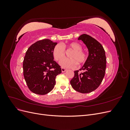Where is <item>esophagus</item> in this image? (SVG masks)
Instances as JSON below:
<instances>
[{
  "instance_id": "1",
  "label": "esophagus",
  "mask_w": 130,
  "mask_h": 130,
  "mask_svg": "<svg viewBox=\"0 0 130 130\" xmlns=\"http://www.w3.org/2000/svg\"><path fill=\"white\" fill-rule=\"evenodd\" d=\"M61 70H62V73L65 72L66 71V70H67V69H66L63 68H61Z\"/></svg>"
}]
</instances>
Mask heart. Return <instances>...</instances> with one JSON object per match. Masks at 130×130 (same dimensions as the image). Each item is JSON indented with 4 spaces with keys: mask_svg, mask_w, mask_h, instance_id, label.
<instances>
[{
    "mask_svg": "<svg viewBox=\"0 0 130 130\" xmlns=\"http://www.w3.org/2000/svg\"><path fill=\"white\" fill-rule=\"evenodd\" d=\"M82 49V45L77 42H72L67 45L62 46L57 44L53 50V55L55 60L60 61L65 55V50H72L69 57V59H63L60 61V66L64 68H72L76 64L84 63L87 59V54Z\"/></svg>",
    "mask_w": 130,
    "mask_h": 130,
    "instance_id": "obj_1",
    "label": "heart"
}]
</instances>
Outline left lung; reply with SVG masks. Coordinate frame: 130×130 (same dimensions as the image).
Instances as JSON below:
<instances>
[{"label": "left lung", "mask_w": 130, "mask_h": 130, "mask_svg": "<svg viewBox=\"0 0 130 130\" xmlns=\"http://www.w3.org/2000/svg\"><path fill=\"white\" fill-rule=\"evenodd\" d=\"M87 46L88 57L82 67L74 71V76L70 80L72 87L77 92L88 93L95 90L104 77L106 57L103 46L95 39L87 34L78 37Z\"/></svg>", "instance_id": "obj_1"}]
</instances>
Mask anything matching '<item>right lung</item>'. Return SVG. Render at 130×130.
<instances>
[{"label": "right lung", "mask_w": 130, "mask_h": 130, "mask_svg": "<svg viewBox=\"0 0 130 130\" xmlns=\"http://www.w3.org/2000/svg\"><path fill=\"white\" fill-rule=\"evenodd\" d=\"M57 44L48 39L38 41L27 50L23 64V75L31 92L45 95L54 88L55 78L62 72L54 60L53 50Z\"/></svg>", "instance_id": "obj_1"}]
</instances>
